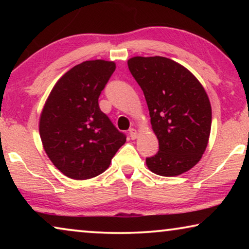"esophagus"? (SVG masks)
Listing matches in <instances>:
<instances>
[{
  "mask_svg": "<svg viewBox=\"0 0 249 249\" xmlns=\"http://www.w3.org/2000/svg\"><path fill=\"white\" fill-rule=\"evenodd\" d=\"M129 134H130L131 139H136V138L138 137V131L136 130V129H134V128H131L130 130H129Z\"/></svg>",
  "mask_w": 249,
  "mask_h": 249,
  "instance_id": "obj_1",
  "label": "esophagus"
}]
</instances>
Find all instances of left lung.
Returning a JSON list of instances; mask_svg holds the SVG:
<instances>
[{
    "label": "left lung",
    "mask_w": 249,
    "mask_h": 249,
    "mask_svg": "<svg viewBox=\"0 0 249 249\" xmlns=\"http://www.w3.org/2000/svg\"><path fill=\"white\" fill-rule=\"evenodd\" d=\"M128 68L145 95L159 139V152L146 159V165L163 177L189 171L205 152L212 124V108L202 84L168 57L134 56Z\"/></svg>",
    "instance_id": "1"
}]
</instances>
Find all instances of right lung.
<instances>
[{"label": "right lung", "mask_w": 249, "mask_h": 249, "mask_svg": "<svg viewBox=\"0 0 249 249\" xmlns=\"http://www.w3.org/2000/svg\"><path fill=\"white\" fill-rule=\"evenodd\" d=\"M115 70L113 61L91 60L63 74L39 117L44 151L68 178L87 180L103 173L125 142L98 107V97Z\"/></svg>", "instance_id": "1"}]
</instances>
